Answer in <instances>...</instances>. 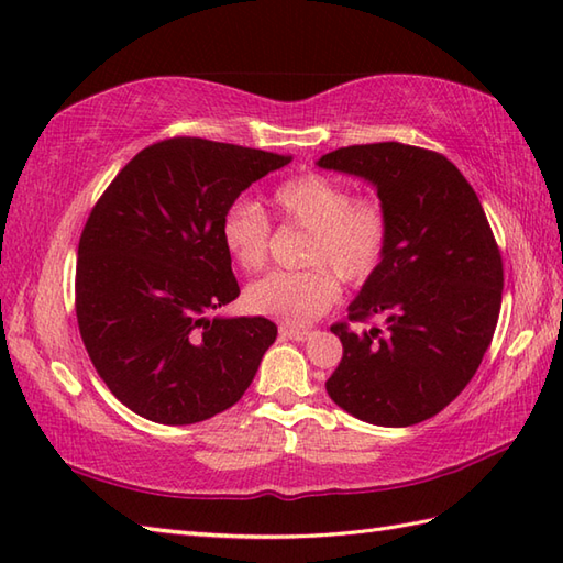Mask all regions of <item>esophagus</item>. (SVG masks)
<instances>
[{
	"label": "esophagus",
	"mask_w": 563,
	"mask_h": 563,
	"mask_svg": "<svg viewBox=\"0 0 563 563\" xmlns=\"http://www.w3.org/2000/svg\"><path fill=\"white\" fill-rule=\"evenodd\" d=\"M309 329H297V327H288V324H283L280 327V336L283 339H290V341H305V339H309Z\"/></svg>",
	"instance_id": "34e87169"
}]
</instances>
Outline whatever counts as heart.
Wrapping results in <instances>:
<instances>
[{"instance_id":"1","label":"heart","mask_w":563,"mask_h":563,"mask_svg":"<svg viewBox=\"0 0 563 563\" xmlns=\"http://www.w3.org/2000/svg\"><path fill=\"white\" fill-rule=\"evenodd\" d=\"M271 202L280 220L309 232L302 271H273L244 292L249 312L302 327L333 307L341 280L365 285L385 263L391 220L377 196L353 190L319 172H307L273 190ZM222 246L242 271H261L268 263L273 227L256 202L234 200L220 222Z\"/></svg>"}]
</instances>
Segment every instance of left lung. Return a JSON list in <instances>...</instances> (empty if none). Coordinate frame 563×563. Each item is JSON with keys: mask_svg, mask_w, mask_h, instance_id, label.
I'll use <instances>...</instances> for the list:
<instances>
[{"mask_svg": "<svg viewBox=\"0 0 563 563\" xmlns=\"http://www.w3.org/2000/svg\"><path fill=\"white\" fill-rule=\"evenodd\" d=\"M319 166L373 181L391 220L385 263L349 307V321L331 327L343 357L327 391L361 421L421 423L457 399L492 345L504 292L492 224L440 152L375 142L329 152ZM375 316L385 328L352 329Z\"/></svg>", "mask_w": 563, "mask_h": 563, "instance_id": "1", "label": "left lung"}]
</instances>
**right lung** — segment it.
I'll return each instance as SVG.
<instances>
[{
    "label": "right lung",
    "mask_w": 563,
    "mask_h": 563,
    "mask_svg": "<svg viewBox=\"0 0 563 563\" xmlns=\"http://www.w3.org/2000/svg\"><path fill=\"white\" fill-rule=\"evenodd\" d=\"M290 157L202 137L137 152L84 224L75 312L118 401L164 426L230 409L278 336L263 317L210 319L239 297L220 222L244 188Z\"/></svg>",
    "instance_id": "right-lung-1"
}]
</instances>
